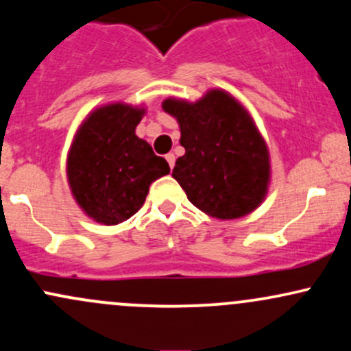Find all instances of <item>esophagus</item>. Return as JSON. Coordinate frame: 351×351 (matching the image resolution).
Instances as JSON below:
<instances>
[{
  "instance_id": "obj_1",
  "label": "esophagus",
  "mask_w": 351,
  "mask_h": 351,
  "mask_svg": "<svg viewBox=\"0 0 351 351\" xmlns=\"http://www.w3.org/2000/svg\"><path fill=\"white\" fill-rule=\"evenodd\" d=\"M165 158H167V161H168L169 168L175 167V155H173V153H168V155H165Z\"/></svg>"
}]
</instances>
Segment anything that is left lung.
I'll return each instance as SVG.
<instances>
[{
  "instance_id": "1",
  "label": "left lung",
  "mask_w": 351,
  "mask_h": 351,
  "mask_svg": "<svg viewBox=\"0 0 351 351\" xmlns=\"http://www.w3.org/2000/svg\"><path fill=\"white\" fill-rule=\"evenodd\" d=\"M163 110L180 123L184 155L176 160L173 178L188 199L219 219L255 210L268 190L269 156L248 111L221 90L196 103L168 98Z\"/></svg>"
}]
</instances>
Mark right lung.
I'll return each mask as SVG.
<instances>
[{"label": "right lung", "instance_id": "1", "mask_svg": "<svg viewBox=\"0 0 351 351\" xmlns=\"http://www.w3.org/2000/svg\"><path fill=\"white\" fill-rule=\"evenodd\" d=\"M145 110L113 103L80 126L68 155V182L84 213L118 225L143 206L149 184L168 175L167 160L134 134Z\"/></svg>", "mask_w": 351, "mask_h": 351}]
</instances>
